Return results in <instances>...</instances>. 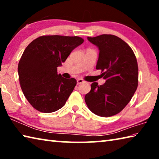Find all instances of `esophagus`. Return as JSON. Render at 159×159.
<instances>
[{"label":"esophagus","mask_w":159,"mask_h":159,"mask_svg":"<svg viewBox=\"0 0 159 159\" xmlns=\"http://www.w3.org/2000/svg\"><path fill=\"white\" fill-rule=\"evenodd\" d=\"M84 82H85V80H83V79H77V84H78V85L81 84V83H84Z\"/></svg>","instance_id":"1"}]
</instances>
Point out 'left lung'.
Masks as SVG:
<instances>
[{"label":"left lung","mask_w":159,"mask_h":159,"mask_svg":"<svg viewBox=\"0 0 159 159\" xmlns=\"http://www.w3.org/2000/svg\"><path fill=\"white\" fill-rule=\"evenodd\" d=\"M99 50L96 69L102 70L106 82L91 84L85 96L87 106L94 114L109 117L118 114L129 103L138 85V66L131 48L114 35L88 37Z\"/></svg>","instance_id":"1"}]
</instances>
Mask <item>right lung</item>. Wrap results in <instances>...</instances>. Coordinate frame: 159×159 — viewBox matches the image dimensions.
I'll return each mask as SVG.
<instances>
[{"label":"right lung","instance_id":"right-lung-1","mask_svg":"<svg viewBox=\"0 0 159 159\" xmlns=\"http://www.w3.org/2000/svg\"><path fill=\"white\" fill-rule=\"evenodd\" d=\"M83 41L79 36L46 35L26 48L19 61V79L24 95L34 109L51 113L65 104L76 80L64 79L57 74V67Z\"/></svg>","mask_w":159,"mask_h":159}]
</instances>
